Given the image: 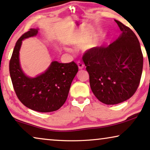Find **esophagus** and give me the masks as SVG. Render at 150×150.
I'll list each match as a JSON object with an SVG mask.
<instances>
[{
    "instance_id": "34e87169",
    "label": "esophagus",
    "mask_w": 150,
    "mask_h": 150,
    "mask_svg": "<svg viewBox=\"0 0 150 150\" xmlns=\"http://www.w3.org/2000/svg\"><path fill=\"white\" fill-rule=\"evenodd\" d=\"M77 64H78V66H79V68L80 69V70H82V69L84 68V65L83 63H82L81 62H80L79 61V62H77Z\"/></svg>"
}]
</instances>
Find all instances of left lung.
Listing matches in <instances>:
<instances>
[{"instance_id":"left-lung-1","label":"left lung","mask_w":150,"mask_h":150,"mask_svg":"<svg viewBox=\"0 0 150 150\" xmlns=\"http://www.w3.org/2000/svg\"><path fill=\"white\" fill-rule=\"evenodd\" d=\"M115 21L122 31L118 38L108 47L88 49L82 56L93 94L107 105L122 103L133 96L144 64L137 37L129 27Z\"/></svg>"}]
</instances>
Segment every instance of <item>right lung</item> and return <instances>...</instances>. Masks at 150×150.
<instances>
[{
    "label": "right lung",
    "instance_id": "1",
    "mask_svg": "<svg viewBox=\"0 0 150 150\" xmlns=\"http://www.w3.org/2000/svg\"><path fill=\"white\" fill-rule=\"evenodd\" d=\"M37 34V29L31 28L17 40L9 62L11 79L17 98L25 106L39 112H54L66 102L79 67L74 62L54 61L45 73L36 78L26 76L19 64V49L23 39Z\"/></svg>",
    "mask_w": 150,
    "mask_h": 150
}]
</instances>
